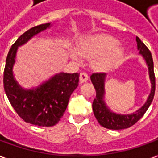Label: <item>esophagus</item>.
Returning a JSON list of instances; mask_svg holds the SVG:
<instances>
[{
	"label": "esophagus",
	"mask_w": 158,
	"mask_h": 158,
	"mask_svg": "<svg viewBox=\"0 0 158 158\" xmlns=\"http://www.w3.org/2000/svg\"><path fill=\"white\" fill-rule=\"evenodd\" d=\"M88 80V75L85 73H80V76H79V81L80 83H84V82H86Z\"/></svg>",
	"instance_id": "1"
}]
</instances>
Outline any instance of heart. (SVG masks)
Masks as SVG:
<instances>
[{
  "label": "heart",
  "mask_w": 158,
  "mask_h": 158,
  "mask_svg": "<svg viewBox=\"0 0 158 158\" xmlns=\"http://www.w3.org/2000/svg\"><path fill=\"white\" fill-rule=\"evenodd\" d=\"M119 42L110 35H97L85 39L79 44V53L86 58L97 57L94 67L101 70L114 68L118 66L124 57V51L118 46ZM76 50L72 51L73 58H79Z\"/></svg>",
  "instance_id": "b5f03b06"
}]
</instances>
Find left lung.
<instances>
[{"label":"left lung","mask_w":158,"mask_h":158,"mask_svg":"<svg viewBox=\"0 0 158 158\" xmlns=\"http://www.w3.org/2000/svg\"><path fill=\"white\" fill-rule=\"evenodd\" d=\"M136 42H137V49L139 50V53L143 57L148 65L150 82H151V91L149 98L143 106L139 108L138 110H136L131 114H117L115 113L110 111L103 100L105 94L104 86H105L106 73H93L91 75V81L96 91V98L93 102L94 114L98 123L102 127L108 129L118 130V129L128 128L133 126L135 123H137L143 116V114L150 106L155 95L156 79L155 73H154V64H153L151 53L147 46L140 40L138 36H136Z\"/></svg>","instance_id":"1"}]
</instances>
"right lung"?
I'll list each match as a JSON object with an SVG mask.
<instances>
[{
  "label": "right lung",
  "mask_w": 158,
  "mask_h": 158,
  "mask_svg": "<svg viewBox=\"0 0 158 158\" xmlns=\"http://www.w3.org/2000/svg\"><path fill=\"white\" fill-rule=\"evenodd\" d=\"M51 23L37 25L24 32L8 52L3 74L4 90L8 101L24 122L41 127L56 125L68 105L70 96L79 85V74L60 73L36 88L23 89L13 75L18 47L31 37L50 28Z\"/></svg>",
  "instance_id": "1"
}]
</instances>
